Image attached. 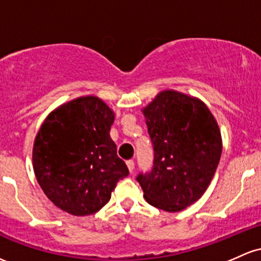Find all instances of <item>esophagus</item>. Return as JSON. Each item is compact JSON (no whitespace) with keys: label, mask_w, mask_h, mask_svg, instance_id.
I'll use <instances>...</instances> for the list:
<instances>
[{"label":"esophagus","mask_w":261,"mask_h":261,"mask_svg":"<svg viewBox=\"0 0 261 261\" xmlns=\"http://www.w3.org/2000/svg\"><path fill=\"white\" fill-rule=\"evenodd\" d=\"M126 165H127V168L130 172H134V170H135V162H134V160H128L127 162H126Z\"/></svg>","instance_id":"obj_1"}]
</instances>
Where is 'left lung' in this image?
I'll use <instances>...</instances> for the list:
<instances>
[{
    "instance_id": "8db88e82",
    "label": "left lung",
    "mask_w": 261,
    "mask_h": 261,
    "mask_svg": "<svg viewBox=\"0 0 261 261\" xmlns=\"http://www.w3.org/2000/svg\"><path fill=\"white\" fill-rule=\"evenodd\" d=\"M153 145V167L137 182L145 199L166 212H179L203 196L222 154L216 119L202 100L163 90L142 109Z\"/></svg>"
}]
</instances>
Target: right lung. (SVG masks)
Wrapping results in <instances>:
<instances>
[{
  "label": "right lung",
  "instance_id": "right-lung-1",
  "mask_svg": "<svg viewBox=\"0 0 261 261\" xmlns=\"http://www.w3.org/2000/svg\"><path fill=\"white\" fill-rule=\"evenodd\" d=\"M114 111L96 96H80L51 111L33 145V170L45 196L62 211L89 216L110 200L128 174L110 137Z\"/></svg>",
  "mask_w": 261,
  "mask_h": 261
}]
</instances>
